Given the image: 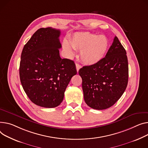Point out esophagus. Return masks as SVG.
Returning <instances> with one entry per match:
<instances>
[{"label":"esophagus","mask_w":148,"mask_h":148,"mask_svg":"<svg viewBox=\"0 0 148 148\" xmlns=\"http://www.w3.org/2000/svg\"><path fill=\"white\" fill-rule=\"evenodd\" d=\"M75 66H76L77 71V72H78V71H79V70H80V68H81L82 66H81L80 64H77V63H76V64H75Z\"/></svg>","instance_id":"1"}]
</instances>
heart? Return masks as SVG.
Instances as JSON below:
<instances>
[{
	"instance_id": "obj_1",
	"label": "heart",
	"mask_w": 148,
	"mask_h": 148,
	"mask_svg": "<svg viewBox=\"0 0 148 148\" xmlns=\"http://www.w3.org/2000/svg\"><path fill=\"white\" fill-rule=\"evenodd\" d=\"M109 40L104 36L89 32H77L70 38L62 42V46L68 54L73 56L75 50L80 51L82 62L87 65L99 63L105 57L109 48Z\"/></svg>"
}]
</instances>
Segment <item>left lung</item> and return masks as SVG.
I'll return each instance as SVG.
<instances>
[{
	"mask_svg": "<svg viewBox=\"0 0 148 148\" xmlns=\"http://www.w3.org/2000/svg\"><path fill=\"white\" fill-rule=\"evenodd\" d=\"M78 74L82 78L84 99L95 110L112 106L124 93L129 78V65L125 49L115 36L103 60L84 66Z\"/></svg>",
	"mask_w": 148,
	"mask_h": 148,
	"instance_id": "1",
	"label": "left lung"
}]
</instances>
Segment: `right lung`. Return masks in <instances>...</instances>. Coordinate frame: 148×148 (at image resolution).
<instances>
[{"instance_id":"right-lung-1","label":"right lung","mask_w":148,"mask_h":148,"mask_svg":"<svg viewBox=\"0 0 148 148\" xmlns=\"http://www.w3.org/2000/svg\"><path fill=\"white\" fill-rule=\"evenodd\" d=\"M60 29L51 27L38 29L21 53L19 77L24 90L32 102L44 108L61 104L77 74L74 61L60 57Z\"/></svg>"}]
</instances>
